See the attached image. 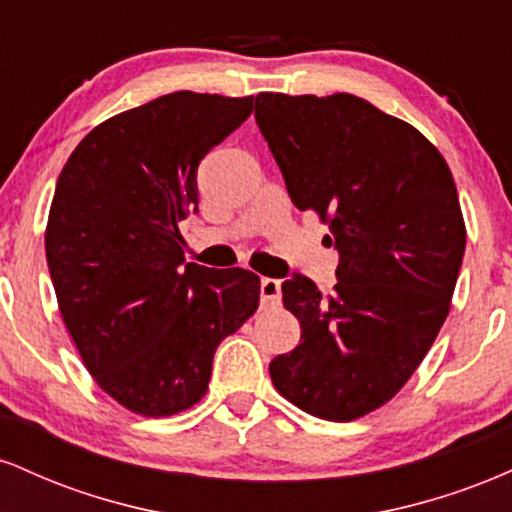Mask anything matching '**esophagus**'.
<instances>
[{"mask_svg": "<svg viewBox=\"0 0 512 512\" xmlns=\"http://www.w3.org/2000/svg\"><path fill=\"white\" fill-rule=\"evenodd\" d=\"M260 296H262V303L264 305L279 303V298H281V281L279 279H262Z\"/></svg>", "mask_w": 512, "mask_h": 512, "instance_id": "34e87169", "label": "esophagus"}]
</instances>
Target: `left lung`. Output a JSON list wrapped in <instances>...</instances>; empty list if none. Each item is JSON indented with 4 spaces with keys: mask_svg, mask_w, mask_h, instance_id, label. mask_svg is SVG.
<instances>
[{
    "mask_svg": "<svg viewBox=\"0 0 512 512\" xmlns=\"http://www.w3.org/2000/svg\"><path fill=\"white\" fill-rule=\"evenodd\" d=\"M255 120L291 202L330 226V293L281 284L301 344L269 375L298 409L354 421L402 390L450 313L467 228L452 173L424 134L351 93H257Z\"/></svg>",
    "mask_w": 512,
    "mask_h": 512,
    "instance_id": "left-lung-1",
    "label": "left lung"
}]
</instances>
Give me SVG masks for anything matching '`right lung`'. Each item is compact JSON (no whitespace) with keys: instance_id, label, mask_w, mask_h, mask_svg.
Masks as SVG:
<instances>
[{"instance_id":"right-lung-1","label":"right lung","mask_w":512,"mask_h":512,"mask_svg":"<svg viewBox=\"0 0 512 512\" xmlns=\"http://www.w3.org/2000/svg\"><path fill=\"white\" fill-rule=\"evenodd\" d=\"M252 96L175 91L93 127L57 180L45 255L69 337L98 387L134 414L207 395L214 351L260 305V276L187 262L202 158Z\"/></svg>"}]
</instances>
